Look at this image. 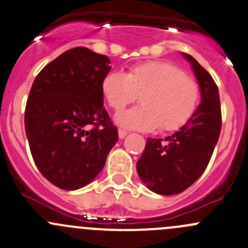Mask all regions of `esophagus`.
I'll return each instance as SVG.
<instances>
[{
    "instance_id": "1",
    "label": "esophagus",
    "mask_w": 248,
    "mask_h": 248,
    "mask_svg": "<svg viewBox=\"0 0 248 248\" xmlns=\"http://www.w3.org/2000/svg\"><path fill=\"white\" fill-rule=\"evenodd\" d=\"M127 134H128V132L124 131V129H119V138L120 139H124Z\"/></svg>"
}]
</instances>
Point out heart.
Listing matches in <instances>:
<instances>
[{
	"label": "heart",
	"instance_id": "obj_1",
	"mask_svg": "<svg viewBox=\"0 0 248 248\" xmlns=\"http://www.w3.org/2000/svg\"><path fill=\"white\" fill-rule=\"evenodd\" d=\"M101 87L114 110L124 109L140 96L141 106L119 112L115 121L124 128L141 132L181 128L192 119L201 98L196 80L168 61L142 62L127 74L111 71L104 76Z\"/></svg>",
	"mask_w": 248,
	"mask_h": 248
}]
</instances>
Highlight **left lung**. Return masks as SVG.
I'll return each instance as SVG.
<instances>
[{"label":"left lung","mask_w":248,"mask_h":248,"mask_svg":"<svg viewBox=\"0 0 248 248\" xmlns=\"http://www.w3.org/2000/svg\"><path fill=\"white\" fill-rule=\"evenodd\" d=\"M192 64L202 93V103L192 119L164 139L147 138L137 170L150 191L162 196L184 192L206 169L222 126L216 82L196 59L182 54Z\"/></svg>","instance_id":"left-lung-1"}]
</instances>
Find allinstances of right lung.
Masks as SVG:
<instances>
[{
	"mask_svg": "<svg viewBox=\"0 0 248 248\" xmlns=\"http://www.w3.org/2000/svg\"><path fill=\"white\" fill-rule=\"evenodd\" d=\"M109 64L106 55L78 46L46 64L32 84L25 131L37 168L59 188L90 184L119 139L103 107Z\"/></svg>",
	"mask_w": 248,
	"mask_h": 248,
	"instance_id": "add662e5",
	"label": "right lung"
}]
</instances>
